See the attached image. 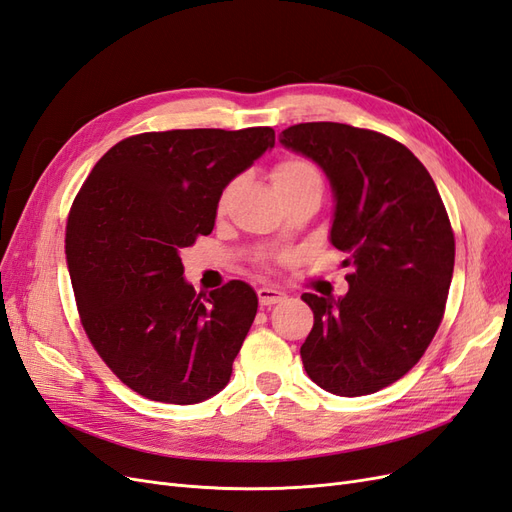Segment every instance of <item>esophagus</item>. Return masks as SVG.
Masks as SVG:
<instances>
[{
  "label": "esophagus",
  "instance_id": "obj_1",
  "mask_svg": "<svg viewBox=\"0 0 512 512\" xmlns=\"http://www.w3.org/2000/svg\"><path fill=\"white\" fill-rule=\"evenodd\" d=\"M282 299H284V292H280V290L267 288V286L258 288V301H260V305H275V303H280Z\"/></svg>",
  "mask_w": 512,
  "mask_h": 512
}]
</instances>
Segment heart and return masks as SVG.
Returning <instances> with one entry per match:
<instances>
[{"instance_id": "heart-1", "label": "heart", "mask_w": 512, "mask_h": 512, "mask_svg": "<svg viewBox=\"0 0 512 512\" xmlns=\"http://www.w3.org/2000/svg\"><path fill=\"white\" fill-rule=\"evenodd\" d=\"M273 183H275V190H288V188H297V185H305V183H320V173L318 168L307 162V160H286L282 164H277V168L273 170ZM232 194V185L222 192L220 196V211H224V207L228 205V198Z\"/></svg>"}]
</instances>
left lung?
<instances>
[{"mask_svg":"<svg viewBox=\"0 0 512 512\" xmlns=\"http://www.w3.org/2000/svg\"><path fill=\"white\" fill-rule=\"evenodd\" d=\"M280 143L327 175L329 241L354 267L344 297H301L314 312L303 367L333 395L376 393L408 374L442 322L455 267L444 203L414 153L384 134L312 121L286 128Z\"/></svg>","mask_w":512,"mask_h":512,"instance_id":"1","label":"left lung"}]
</instances>
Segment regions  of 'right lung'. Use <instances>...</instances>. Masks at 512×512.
Listing matches in <instances>:
<instances>
[{
    "instance_id": "add662e5",
    "label": "right lung",
    "mask_w": 512,
    "mask_h": 512,
    "mask_svg": "<svg viewBox=\"0 0 512 512\" xmlns=\"http://www.w3.org/2000/svg\"><path fill=\"white\" fill-rule=\"evenodd\" d=\"M273 145L271 128L136 134L74 198L66 260L83 329L138 395L190 406L228 384L258 297L232 280L200 299L181 250L209 235L226 185Z\"/></svg>"
}]
</instances>
